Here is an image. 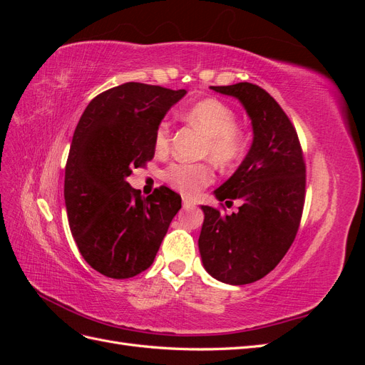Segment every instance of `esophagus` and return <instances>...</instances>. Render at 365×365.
<instances>
[{"label":"esophagus","instance_id":"34e87169","mask_svg":"<svg viewBox=\"0 0 365 365\" xmlns=\"http://www.w3.org/2000/svg\"><path fill=\"white\" fill-rule=\"evenodd\" d=\"M182 205H184V208H193L195 205H196V202H195V200H192V197H187V196H184L182 197Z\"/></svg>","mask_w":365,"mask_h":365}]
</instances>
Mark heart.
Returning <instances> with one entry per match:
<instances>
[{
    "label": "heart",
    "mask_w": 365,
    "mask_h": 365,
    "mask_svg": "<svg viewBox=\"0 0 365 365\" xmlns=\"http://www.w3.org/2000/svg\"><path fill=\"white\" fill-rule=\"evenodd\" d=\"M185 118L207 135L202 155L216 164L228 168L237 163L245 152V137L236 128L233 109L216 98H205L187 109ZM170 141V123L161 121L155 132V148L164 150ZM213 178V172L205 163H172L164 172V180L184 195H195Z\"/></svg>",
    "instance_id": "1"
}]
</instances>
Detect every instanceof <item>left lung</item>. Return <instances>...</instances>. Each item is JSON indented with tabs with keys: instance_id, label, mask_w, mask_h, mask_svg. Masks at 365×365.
Returning <instances> with one entry per match:
<instances>
[{
	"instance_id": "1",
	"label": "left lung",
	"mask_w": 365,
	"mask_h": 365,
	"mask_svg": "<svg viewBox=\"0 0 365 365\" xmlns=\"http://www.w3.org/2000/svg\"><path fill=\"white\" fill-rule=\"evenodd\" d=\"M235 97L247 111L252 143L237 170L213 192L239 202L236 213L201 205L200 247L205 271L228 284L257 282L288 252L303 213L306 168L297 132L280 105L260 86H210Z\"/></svg>"
}]
</instances>
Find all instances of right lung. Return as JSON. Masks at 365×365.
<instances>
[{"mask_svg": "<svg viewBox=\"0 0 365 365\" xmlns=\"http://www.w3.org/2000/svg\"><path fill=\"white\" fill-rule=\"evenodd\" d=\"M185 90L128 82L98 94L76 126L65 168L68 224L82 257L111 279L153 263L181 196L168 187L148 197L126 181L155 153V132Z\"/></svg>", "mask_w": 365, "mask_h": 365, "instance_id": "obj_1", "label": "right lung"}]
</instances>
